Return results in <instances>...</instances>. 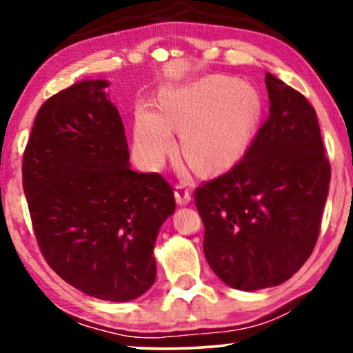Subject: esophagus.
Instances as JSON below:
<instances>
[{"label":"esophagus","instance_id":"1","mask_svg":"<svg viewBox=\"0 0 353 353\" xmlns=\"http://www.w3.org/2000/svg\"><path fill=\"white\" fill-rule=\"evenodd\" d=\"M175 199L180 205H186L191 202V191L188 190L185 183H178L175 186Z\"/></svg>","mask_w":353,"mask_h":353}]
</instances>
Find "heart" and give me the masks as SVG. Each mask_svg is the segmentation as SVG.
I'll return each mask as SVG.
<instances>
[{
	"label": "heart",
	"mask_w": 353,
	"mask_h": 353,
	"mask_svg": "<svg viewBox=\"0 0 353 353\" xmlns=\"http://www.w3.org/2000/svg\"><path fill=\"white\" fill-rule=\"evenodd\" d=\"M260 112L259 94L244 81L212 75L165 90L161 112L143 104L134 119V149L148 168L161 167L180 149L197 170L210 173L230 167L243 156Z\"/></svg>",
	"instance_id": "b5f03b06"
}]
</instances>
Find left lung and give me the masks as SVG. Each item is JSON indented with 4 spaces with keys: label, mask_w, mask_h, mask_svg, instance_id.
I'll return each mask as SVG.
<instances>
[{
    "label": "left lung",
    "mask_w": 353,
    "mask_h": 353,
    "mask_svg": "<svg viewBox=\"0 0 353 353\" xmlns=\"http://www.w3.org/2000/svg\"><path fill=\"white\" fill-rule=\"evenodd\" d=\"M265 85L270 114L248 152L194 192L207 262L239 291L278 286L307 262L331 180L315 109L268 72Z\"/></svg>",
    "instance_id": "left-lung-1"
}]
</instances>
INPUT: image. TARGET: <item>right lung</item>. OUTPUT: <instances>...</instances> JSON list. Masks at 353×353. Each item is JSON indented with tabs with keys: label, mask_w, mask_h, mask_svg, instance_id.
<instances>
[{
	"label": "right lung",
	"mask_w": 353,
	"mask_h": 353,
	"mask_svg": "<svg viewBox=\"0 0 353 353\" xmlns=\"http://www.w3.org/2000/svg\"><path fill=\"white\" fill-rule=\"evenodd\" d=\"M105 80H83L38 110L22 161L37 243L81 292L127 302L156 281L154 244L175 212L172 186L138 173Z\"/></svg>",
	"instance_id": "right-lung-1"
}]
</instances>
